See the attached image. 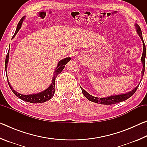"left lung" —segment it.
Masks as SVG:
<instances>
[{
	"mask_svg": "<svg viewBox=\"0 0 147 147\" xmlns=\"http://www.w3.org/2000/svg\"><path fill=\"white\" fill-rule=\"evenodd\" d=\"M136 30L137 32H138V34H139V37H140L141 40L143 41V54H142V57H141V61L143 63V70H142V76H143L144 74V72H145V56H146V47H145V45L143 41V39L142 37V32H141V30L140 26H139L138 24H136ZM139 87V85L136 87L135 89H134L132 91H131L129 92V93H125V94H118V95H113V96H108V97H106V98H98V97H95V96H93L89 94L88 93L84 90V89L81 88L82 91V93L84 94V95L86 96V97L89 100L94 102L95 103H98V104H106V105H109V104H114L116 103H119L121 102H123L124 100H126L133 95V94L135 93V92L136 91L137 89H138Z\"/></svg>",
	"mask_w": 147,
	"mask_h": 147,
	"instance_id": "8db88e82",
	"label": "left lung"
}]
</instances>
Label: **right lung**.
<instances>
[{
  "instance_id": "right-lung-1",
  "label": "right lung",
  "mask_w": 147,
  "mask_h": 147,
  "mask_svg": "<svg viewBox=\"0 0 147 147\" xmlns=\"http://www.w3.org/2000/svg\"><path fill=\"white\" fill-rule=\"evenodd\" d=\"M23 19H24V17H22L21 19L20 20V21L18 23V25H17L16 31L15 32V34L13 35V36L12 37V38H14L15 36H16V34L17 33V32L19 31V30L21 28V26L22 25V23H23ZM8 58H9V51L8 52V54H7L6 57V60H5V69H6V71L7 68V65H8ZM70 60H71V58H66L59 61L58 66H57L55 72H54V76L53 78V82H52L51 86H50L48 89H47L46 90L43 91V92H41V93H37V94H28V95H24V94L18 93L16 91H14L13 88H11L10 85H9L8 76H6L7 80H8V85L9 86V88H10V89H11V91H13V93L16 94L17 97L21 98V100L28 102H30V103L45 102L48 101L50 100V99H51V98L54 96V92H55V89H56L55 88V79L57 77V76H58V74L60 73L62 71H63V69H64L65 65L66 63Z\"/></svg>"
}]
</instances>
